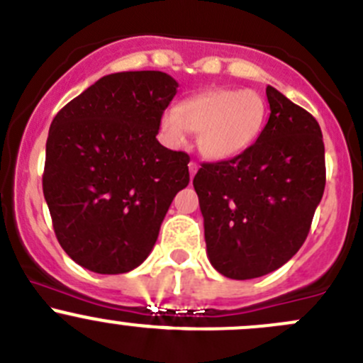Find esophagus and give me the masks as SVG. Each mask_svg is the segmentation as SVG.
I'll return each mask as SVG.
<instances>
[{
	"label": "esophagus",
	"mask_w": 363,
	"mask_h": 363,
	"mask_svg": "<svg viewBox=\"0 0 363 363\" xmlns=\"http://www.w3.org/2000/svg\"><path fill=\"white\" fill-rule=\"evenodd\" d=\"M188 167H189V177L193 179V177H195L196 172H199V163H195V161H191V163H189Z\"/></svg>",
	"instance_id": "esophagus-1"
}]
</instances>
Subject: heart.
Returning <instances> with one entry per match:
<instances>
[{
    "instance_id": "heart-1",
    "label": "heart",
    "mask_w": 363,
    "mask_h": 363,
    "mask_svg": "<svg viewBox=\"0 0 363 363\" xmlns=\"http://www.w3.org/2000/svg\"><path fill=\"white\" fill-rule=\"evenodd\" d=\"M267 121V101L252 89H212L163 112L161 128L168 140L182 145L196 133L205 160L226 161L244 155L258 140Z\"/></svg>"
}]
</instances>
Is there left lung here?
Masks as SVG:
<instances>
[{
    "mask_svg": "<svg viewBox=\"0 0 363 363\" xmlns=\"http://www.w3.org/2000/svg\"><path fill=\"white\" fill-rule=\"evenodd\" d=\"M270 116L237 158L203 163L193 179L212 267L230 279H255L302 247L325 191L320 124L267 86Z\"/></svg>",
    "mask_w": 363,
    "mask_h": 363,
    "instance_id": "1",
    "label": "left lung"
}]
</instances>
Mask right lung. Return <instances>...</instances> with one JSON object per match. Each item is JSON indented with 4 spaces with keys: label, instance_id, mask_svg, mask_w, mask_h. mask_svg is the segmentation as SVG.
Here are the masks:
<instances>
[{
    "label": "right lung",
    "instance_id": "add662e5",
    "mask_svg": "<svg viewBox=\"0 0 363 363\" xmlns=\"http://www.w3.org/2000/svg\"><path fill=\"white\" fill-rule=\"evenodd\" d=\"M177 87L163 72L112 73L50 124L43 196L61 247L91 272L137 269L188 186L189 156L156 138Z\"/></svg>",
    "mask_w": 363,
    "mask_h": 363
}]
</instances>
